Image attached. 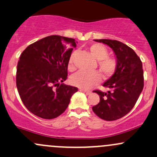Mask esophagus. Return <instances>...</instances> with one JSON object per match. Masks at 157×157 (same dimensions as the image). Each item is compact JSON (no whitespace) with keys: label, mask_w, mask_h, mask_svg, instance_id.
I'll use <instances>...</instances> for the list:
<instances>
[{"label":"esophagus","mask_w":157,"mask_h":157,"mask_svg":"<svg viewBox=\"0 0 157 157\" xmlns=\"http://www.w3.org/2000/svg\"><path fill=\"white\" fill-rule=\"evenodd\" d=\"M80 91H81V92H85V93L86 94V95H90V94L92 93V92H91V91H90V90H80Z\"/></svg>","instance_id":"obj_1"}]
</instances>
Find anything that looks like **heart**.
<instances>
[{"label": "heart", "mask_w": 157, "mask_h": 157, "mask_svg": "<svg viewBox=\"0 0 157 157\" xmlns=\"http://www.w3.org/2000/svg\"><path fill=\"white\" fill-rule=\"evenodd\" d=\"M90 50L93 57L98 61V67L104 77L113 75L117 67V62L114 58L108 56V51L106 47L102 44H93L90 46ZM74 53L71 56L68 62V68L71 71L74 68ZM70 81L72 85L79 88L90 89L99 83L101 75L98 71H78L71 76Z\"/></svg>", "instance_id": "1"}]
</instances>
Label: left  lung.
<instances>
[{
	"mask_svg": "<svg viewBox=\"0 0 157 157\" xmlns=\"http://www.w3.org/2000/svg\"><path fill=\"white\" fill-rule=\"evenodd\" d=\"M113 49L117 67L113 75L103 83L110 91L95 90L100 101L92 107L94 113L102 120L113 121L126 115L135 106L144 87L142 62L135 52L123 43L114 40L101 39Z\"/></svg>",
	"mask_w": 157,
	"mask_h": 157,
	"instance_id": "left-lung-1",
	"label": "left lung"
}]
</instances>
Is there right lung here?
<instances>
[{
  "mask_svg": "<svg viewBox=\"0 0 157 157\" xmlns=\"http://www.w3.org/2000/svg\"><path fill=\"white\" fill-rule=\"evenodd\" d=\"M77 43L73 38L48 36L29 45L21 54L16 86L23 104L33 114L47 120L57 117L78 91L77 87L62 83Z\"/></svg>",
  "mask_w": 157,
  "mask_h": 157,
  "instance_id": "obj_1",
  "label": "right lung"
}]
</instances>
